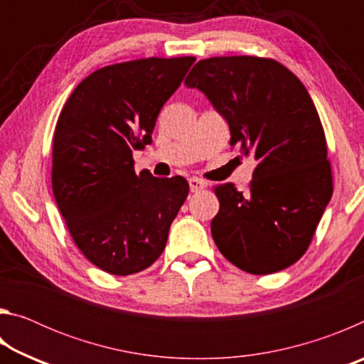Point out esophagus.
<instances>
[{"mask_svg": "<svg viewBox=\"0 0 364 364\" xmlns=\"http://www.w3.org/2000/svg\"><path fill=\"white\" fill-rule=\"evenodd\" d=\"M205 186H207V183L199 180V178H189V189H191V193H197V191H202Z\"/></svg>", "mask_w": 364, "mask_h": 364, "instance_id": "obj_1", "label": "esophagus"}]
</instances>
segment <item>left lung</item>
Returning <instances> with one entry per match:
<instances>
[{"mask_svg": "<svg viewBox=\"0 0 364 364\" xmlns=\"http://www.w3.org/2000/svg\"><path fill=\"white\" fill-rule=\"evenodd\" d=\"M184 85L202 91L228 122L230 144L257 160L245 194L232 183L215 188V244L250 274L291 267L332 196L324 130L304 83L273 59L226 56L199 60Z\"/></svg>", "mask_w": 364, "mask_h": 364, "instance_id": "1", "label": "left lung"}]
</instances>
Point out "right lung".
<instances>
[{"mask_svg":"<svg viewBox=\"0 0 364 364\" xmlns=\"http://www.w3.org/2000/svg\"><path fill=\"white\" fill-rule=\"evenodd\" d=\"M194 60L149 58L102 67L73 90L59 114L54 199L77 247L110 274L151 267L188 197L183 176L134 173L133 151L152 143L160 109Z\"/></svg>","mask_w":364,"mask_h":364,"instance_id":"1","label":"right lung"}]
</instances>
